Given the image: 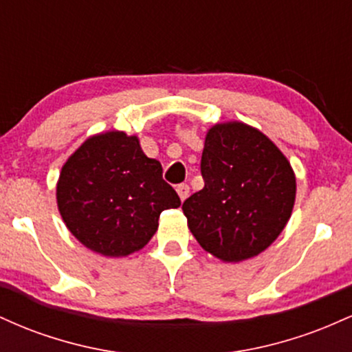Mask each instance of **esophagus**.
<instances>
[{"label":"esophagus","instance_id":"esophagus-1","mask_svg":"<svg viewBox=\"0 0 352 352\" xmlns=\"http://www.w3.org/2000/svg\"><path fill=\"white\" fill-rule=\"evenodd\" d=\"M177 193H179V197H180V200L184 201L185 199H187L188 197V193H190V187L187 184H180V185H177Z\"/></svg>","mask_w":352,"mask_h":352}]
</instances>
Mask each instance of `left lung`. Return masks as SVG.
I'll list each match as a JSON object with an SVG mask.
<instances>
[{
    "label": "left lung",
    "mask_w": 352,
    "mask_h": 352,
    "mask_svg": "<svg viewBox=\"0 0 352 352\" xmlns=\"http://www.w3.org/2000/svg\"><path fill=\"white\" fill-rule=\"evenodd\" d=\"M204 188L182 205L200 246L223 261L256 256L292 217L296 179L265 134L241 122L207 132L200 164Z\"/></svg>",
    "instance_id": "8db88e82"
}]
</instances>
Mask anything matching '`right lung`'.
Returning a JSON list of instances; mask_svg holds the SVG:
<instances>
[{"mask_svg": "<svg viewBox=\"0 0 352 352\" xmlns=\"http://www.w3.org/2000/svg\"><path fill=\"white\" fill-rule=\"evenodd\" d=\"M58 207L64 223L84 246L104 256L144 248L164 210L180 207L162 165L148 159L135 135L106 132L91 137L60 170Z\"/></svg>", "mask_w": 352, "mask_h": 352, "instance_id": "obj_1", "label": "right lung"}]
</instances>
